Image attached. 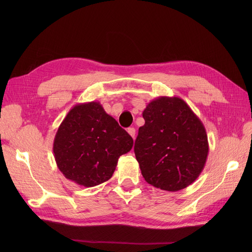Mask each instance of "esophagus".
I'll return each instance as SVG.
<instances>
[{
	"label": "esophagus",
	"instance_id": "obj_1",
	"mask_svg": "<svg viewBox=\"0 0 252 252\" xmlns=\"http://www.w3.org/2000/svg\"><path fill=\"white\" fill-rule=\"evenodd\" d=\"M127 132L131 135V138H132V139H134V138H135V129H134L133 127L128 128V129H127Z\"/></svg>",
	"mask_w": 252,
	"mask_h": 252
}]
</instances>
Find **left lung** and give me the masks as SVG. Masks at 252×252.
<instances>
[{"label": "left lung", "instance_id": "1", "mask_svg": "<svg viewBox=\"0 0 252 252\" xmlns=\"http://www.w3.org/2000/svg\"><path fill=\"white\" fill-rule=\"evenodd\" d=\"M134 155L148 184L167 191H179L199 178L209 146L206 129L178 96H159L143 111Z\"/></svg>", "mask_w": 252, "mask_h": 252}]
</instances>
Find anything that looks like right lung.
<instances>
[{
    "label": "right lung",
    "mask_w": 252,
    "mask_h": 252,
    "mask_svg": "<svg viewBox=\"0 0 252 252\" xmlns=\"http://www.w3.org/2000/svg\"><path fill=\"white\" fill-rule=\"evenodd\" d=\"M133 140L98 102L78 104L67 113L53 141L58 168L84 187L108 181Z\"/></svg>",
    "instance_id": "add662e5"
}]
</instances>
